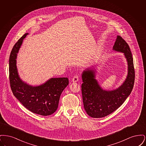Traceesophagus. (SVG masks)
I'll list each match as a JSON object with an SVG mask.
<instances>
[{
	"label": "esophagus",
	"instance_id": "1",
	"mask_svg": "<svg viewBox=\"0 0 146 146\" xmlns=\"http://www.w3.org/2000/svg\"><path fill=\"white\" fill-rule=\"evenodd\" d=\"M78 80H79V76H73L72 79V82L73 83H76L77 82H78Z\"/></svg>",
	"mask_w": 146,
	"mask_h": 146
}]
</instances>
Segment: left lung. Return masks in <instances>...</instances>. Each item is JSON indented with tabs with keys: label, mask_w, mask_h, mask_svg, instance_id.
<instances>
[{
	"label": "left lung",
	"mask_w": 146,
	"mask_h": 146,
	"mask_svg": "<svg viewBox=\"0 0 146 146\" xmlns=\"http://www.w3.org/2000/svg\"><path fill=\"white\" fill-rule=\"evenodd\" d=\"M113 50L124 54L127 62V74L119 88L113 90L102 88L96 79L95 66L84 70L82 78V92L84 107L92 118L104 117L117 110L130 95L135 82V70L132 54L127 42L117 35Z\"/></svg>",
	"instance_id": "obj_1"
}]
</instances>
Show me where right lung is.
Listing matches in <instances>:
<instances>
[{
  "label": "right lung",
  "mask_w": 146,
  "mask_h": 146,
  "mask_svg": "<svg viewBox=\"0 0 146 146\" xmlns=\"http://www.w3.org/2000/svg\"><path fill=\"white\" fill-rule=\"evenodd\" d=\"M25 33L15 44L9 57V80L11 90L23 106L35 114L47 116L57 110L60 97L69 84L67 78H51L38 86L23 82L19 76L16 66L17 54Z\"/></svg>",
  "instance_id": "1"
}]
</instances>
